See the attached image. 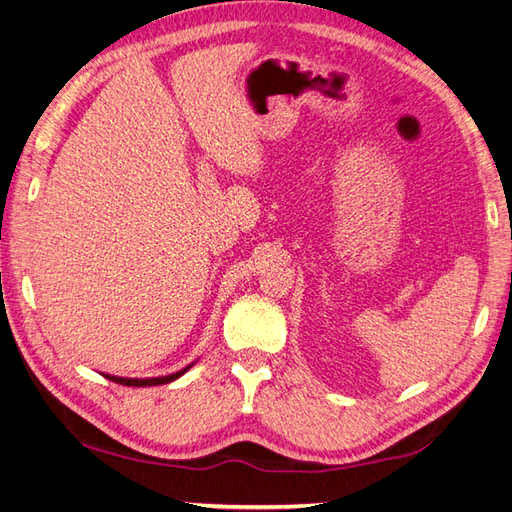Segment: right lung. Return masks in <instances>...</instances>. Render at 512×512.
Wrapping results in <instances>:
<instances>
[{
  "mask_svg": "<svg viewBox=\"0 0 512 512\" xmlns=\"http://www.w3.org/2000/svg\"><path fill=\"white\" fill-rule=\"evenodd\" d=\"M189 368H192V364L181 368L178 373H172V375H165V377H148V379H130V377H115V375H106V379H111V382L115 384H122V386H159V384H170L174 382V379H178L181 375H185Z\"/></svg>",
  "mask_w": 512,
  "mask_h": 512,
  "instance_id": "1",
  "label": "right lung"
}]
</instances>
